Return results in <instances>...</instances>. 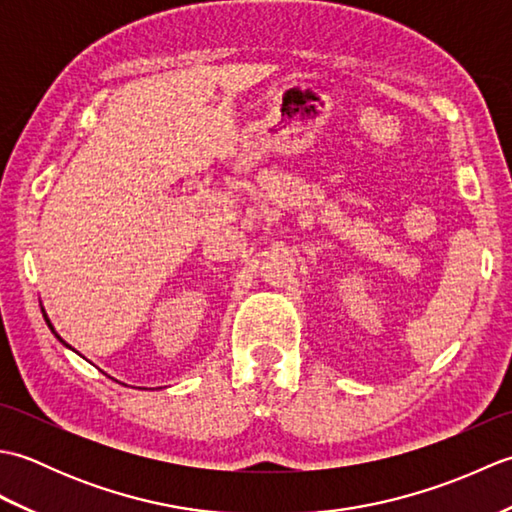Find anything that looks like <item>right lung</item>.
<instances>
[{
    "mask_svg": "<svg viewBox=\"0 0 512 512\" xmlns=\"http://www.w3.org/2000/svg\"><path fill=\"white\" fill-rule=\"evenodd\" d=\"M41 312H43V310H41ZM43 319H46V323H48V328H50V330L54 332V328H52V323H50V321H48V317H46V312H43ZM54 336H57V339H59V341L63 343V339H61V336H59L57 332H54ZM63 345H68V343H63Z\"/></svg>",
    "mask_w": 512,
    "mask_h": 512,
    "instance_id": "add662e5",
    "label": "right lung"
}]
</instances>
